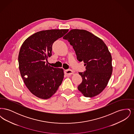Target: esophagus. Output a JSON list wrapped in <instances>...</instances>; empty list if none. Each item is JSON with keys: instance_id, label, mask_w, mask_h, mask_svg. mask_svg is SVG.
<instances>
[{"instance_id": "esophagus-1", "label": "esophagus", "mask_w": 134, "mask_h": 134, "mask_svg": "<svg viewBox=\"0 0 134 134\" xmlns=\"http://www.w3.org/2000/svg\"><path fill=\"white\" fill-rule=\"evenodd\" d=\"M65 73L67 75H70L74 73V72L71 70H66L65 71Z\"/></svg>"}]
</instances>
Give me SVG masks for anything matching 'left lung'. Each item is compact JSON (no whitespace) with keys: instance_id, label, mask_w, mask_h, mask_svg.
<instances>
[{"instance_id":"1","label":"left lung","mask_w":134,"mask_h":134,"mask_svg":"<svg viewBox=\"0 0 134 134\" xmlns=\"http://www.w3.org/2000/svg\"><path fill=\"white\" fill-rule=\"evenodd\" d=\"M63 38L73 46L77 59L86 66L85 71L79 72L82 81L78 89L85 97L98 95L107 86L113 72L108 47L101 38L84 30H71Z\"/></svg>"}]
</instances>
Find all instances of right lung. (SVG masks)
<instances>
[{"instance_id": "right-lung-1", "label": "right lung", "mask_w": 134, "mask_h": 134, "mask_svg": "<svg viewBox=\"0 0 134 134\" xmlns=\"http://www.w3.org/2000/svg\"><path fill=\"white\" fill-rule=\"evenodd\" d=\"M68 32V29L40 31L28 37L21 46L18 57L20 75L26 87L40 98H50L62 82L63 69L51 67L45 61L52 55L54 42Z\"/></svg>"}]
</instances>
